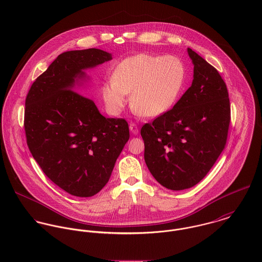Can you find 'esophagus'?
<instances>
[{"mask_svg": "<svg viewBox=\"0 0 262 262\" xmlns=\"http://www.w3.org/2000/svg\"><path fill=\"white\" fill-rule=\"evenodd\" d=\"M129 128H130V131H131L134 135H137V134H138L139 129H138V127H137V125H136L135 123L131 122V123H130V125H129Z\"/></svg>", "mask_w": 262, "mask_h": 262, "instance_id": "obj_1", "label": "esophagus"}]
</instances>
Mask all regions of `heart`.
<instances>
[{
  "mask_svg": "<svg viewBox=\"0 0 262 262\" xmlns=\"http://www.w3.org/2000/svg\"><path fill=\"white\" fill-rule=\"evenodd\" d=\"M186 80V68L176 56L139 53L127 57L113 72L112 80L103 84L106 108L119 115L131 93V105L137 113L156 117L176 103Z\"/></svg>",
  "mask_w": 262,
  "mask_h": 262,
  "instance_id": "heart-1",
  "label": "heart"
}]
</instances>
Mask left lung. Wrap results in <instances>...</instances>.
Segmentation results:
<instances>
[{
    "label": "left lung",
    "mask_w": 262,
    "mask_h": 262,
    "mask_svg": "<svg viewBox=\"0 0 262 262\" xmlns=\"http://www.w3.org/2000/svg\"><path fill=\"white\" fill-rule=\"evenodd\" d=\"M191 85L169 111L141 128L144 159L164 187L195 186L210 171L227 142L231 119L228 90L218 71L190 48Z\"/></svg>",
    "instance_id": "obj_1"
}]
</instances>
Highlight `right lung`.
Masks as SVG:
<instances>
[{
    "mask_svg": "<svg viewBox=\"0 0 262 262\" xmlns=\"http://www.w3.org/2000/svg\"><path fill=\"white\" fill-rule=\"evenodd\" d=\"M112 59L97 48L59 54L32 83L25 101L27 145L45 176L80 198L98 193L129 140L125 119L106 118L75 92L84 70Z\"/></svg>",
    "mask_w": 262,
    "mask_h": 262,
    "instance_id": "1",
    "label": "right lung"
}]
</instances>
